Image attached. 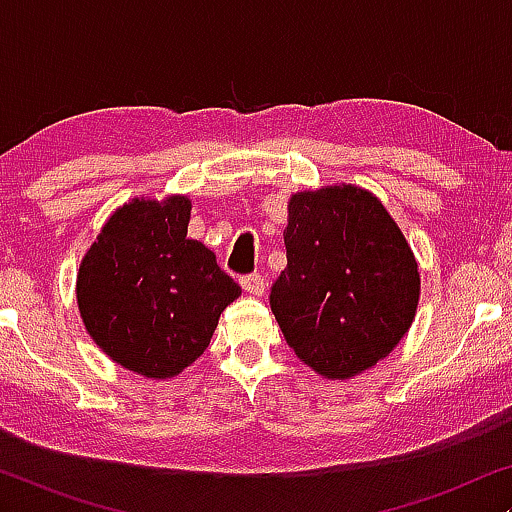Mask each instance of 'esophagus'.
<instances>
[{"label": "esophagus", "instance_id": "1", "mask_svg": "<svg viewBox=\"0 0 512 512\" xmlns=\"http://www.w3.org/2000/svg\"><path fill=\"white\" fill-rule=\"evenodd\" d=\"M240 284L244 291L251 293V296H263L265 293V279L263 275H258V272H249V275H244L240 279Z\"/></svg>", "mask_w": 512, "mask_h": 512}]
</instances>
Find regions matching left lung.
Segmentation results:
<instances>
[{
    "mask_svg": "<svg viewBox=\"0 0 512 512\" xmlns=\"http://www.w3.org/2000/svg\"><path fill=\"white\" fill-rule=\"evenodd\" d=\"M286 268L270 307L298 359L347 380L394 349L415 319L417 261L387 209L356 186L289 200Z\"/></svg>",
    "mask_w": 512,
    "mask_h": 512,
    "instance_id": "obj_1",
    "label": "left lung"
}]
</instances>
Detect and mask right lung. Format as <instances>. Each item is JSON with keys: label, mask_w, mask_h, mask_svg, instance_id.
<instances>
[{"label": "right lung", "mask_w": 512, "mask_h": 512, "mask_svg": "<svg viewBox=\"0 0 512 512\" xmlns=\"http://www.w3.org/2000/svg\"><path fill=\"white\" fill-rule=\"evenodd\" d=\"M188 219L184 195L132 200L107 221L79 268L76 300L90 338L144 377L191 366L242 293L214 251L188 240Z\"/></svg>", "instance_id": "obj_1"}]
</instances>
